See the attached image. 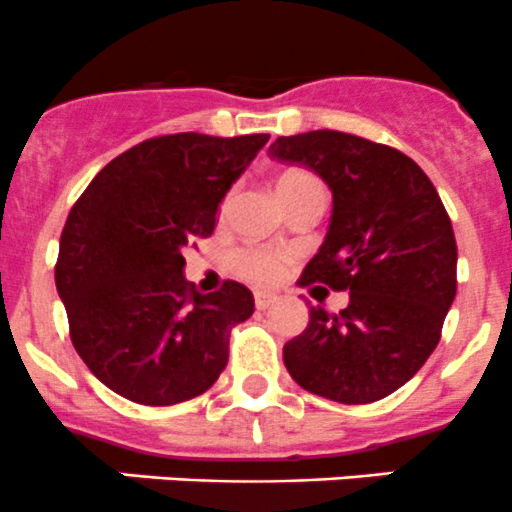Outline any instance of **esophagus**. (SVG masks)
Wrapping results in <instances>:
<instances>
[{"instance_id": "1", "label": "esophagus", "mask_w": 512, "mask_h": 512, "mask_svg": "<svg viewBox=\"0 0 512 512\" xmlns=\"http://www.w3.org/2000/svg\"><path fill=\"white\" fill-rule=\"evenodd\" d=\"M277 302V294H270V292H255V307L257 309H267L270 304Z\"/></svg>"}]
</instances>
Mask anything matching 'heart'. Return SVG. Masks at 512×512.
<instances>
[{"label": "heart", "mask_w": 512, "mask_h": 512, "mask_svg": "<svg viewBox=\"0 0 512 512\" xmlns=\"http://www.w3.org/2000/svg\"><path fill=\"white\" fill-rule=\"evenodd\" d=\"M304 178H312V175L302 173V170H287L277 178V190L299 183ZM227 203H230V198L225 200L223 208H227ZM289 262H292V255L282 247H247L235 255V270L255 285H275L287 275Z\"/></svg>", "instance_id": "heart-1"}]
</instances>
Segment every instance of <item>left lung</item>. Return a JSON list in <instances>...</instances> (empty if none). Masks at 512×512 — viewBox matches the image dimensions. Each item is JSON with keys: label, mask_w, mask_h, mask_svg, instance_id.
I'll return each mask as SVG.
<instances>
[{"label": "left lung", "mask_w": 512, "mask_h": 512, "mask_svg": "<svg viewBox=\"0 0 512 512\" xmlns=\"http://www.w3.org/2000/svg\"><path fill=\"white\" fill-rule=\"evenodd\" d=\"M270 156L312 168L332 220L299 285L349 289L339 314L309 307L285 344L302 389L339 404L394 394L426 364L456 297V237L436 188L401 151L342 131L280 136Z\"/></svg>", "instance_id": "8db88e82"}]
</instances>
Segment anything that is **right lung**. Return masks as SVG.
<instances>
[{"mask_svg":"<svg viewBox=\"0 0 512 512\" xmlns=\"http://www.w3.org/2000/svg\"><path fill=\"white\" fill-rule=\"evenodd\" d=\"M267 138H148L113 158L71 208L56 289L74 349L123 399L180 404L223 374L230 329L252 317L255 299L232 280L195 292L183 250L213 235L218 205Z\"/></svg>","mask_w":512,"mask_h":512,"instance_id":"obj_1","label":"right lung"}]
</instances>
